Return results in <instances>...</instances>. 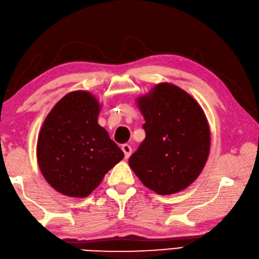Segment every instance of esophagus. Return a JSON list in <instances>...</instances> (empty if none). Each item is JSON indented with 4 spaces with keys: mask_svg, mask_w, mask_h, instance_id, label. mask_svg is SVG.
<instances>
[{
    "mask_svg": "<svg viewBox=\"0 0 259 259\" xmlns=\"http://www.w3.org/2000/svg\"><path fill=\"white\" fill-rule=\"evenodd\" d=\"M122 150H123L124 154H125V159H128L130 155H131V153H132V147H131V145H128V144H123V145H122Z\"/></svg>",
    "mask_w": 259,
    "mask_h": 259,
    "instance_id": "obj_1",
    "label": "esophagus"
}]
</instances>
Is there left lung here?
<instances>
[{
    "label": "left lung",
    "mask_w": 259,
    "mask_h": 259,
    "mask_svg": "<svg viewBox=\"0 0 259 259\" xmlns=\"http://www.w3.org/2000/svg\"><path fill=\"white\" fill-rule=\"evenodd\" d=\"M145 139L128 164L145 187L172 194L201 173L210 150V131L200 105L171 83H159L137 98Z\"/></svg>",
    "instance_id": "left-lung-1"
}]
</instances>
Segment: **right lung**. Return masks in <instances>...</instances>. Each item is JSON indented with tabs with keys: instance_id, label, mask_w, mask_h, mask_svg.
Here are the masks:
<instances>
[{
	"instance_id": "add662e5",
	"label": "right lung",
	"mask_w": 259,
	"mask_h": 259,
	"mask_svg": "<svg viewBox=\"0 0 259 259\" xmlns=\"http://www.w3.org/2000/svg\"><path fill=\"white\" fill-rule=\"evenodd\" d=\"M99 108L91 93L72 92L56 104L41 127L36 144L40 171L65 196H89L124 157L98 125Z\"/></svg>"
}]
</instances>
